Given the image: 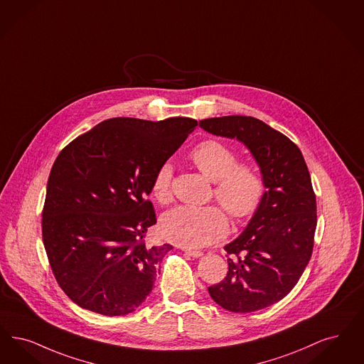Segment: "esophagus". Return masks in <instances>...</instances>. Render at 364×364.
Listing matches in <instances>:
<instances>
[{"instance_id": "obj_1", "label": "esophagus", "mask_w": 364, "mask_h": 364, "mask_svg": "<svg viewBox=\"0 0 364 364\" xmlns=\"http://www.w3.org/2000/svg\"><path fill=\"white\" fill-rule=\"evenodd\" d=\"M181 250H183L184 253H187V255L191 256V257H193V259H198V257L203 256V252H202V250H196V249H188V247H181Z\"/></svg>"}]
</instances>
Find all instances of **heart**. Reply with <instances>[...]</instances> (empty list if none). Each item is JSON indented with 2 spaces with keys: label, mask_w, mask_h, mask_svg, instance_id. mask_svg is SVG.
Here are the masks:
<instances>
[{
  "label": "heart",
  "mask_w": 364,
  "mask_h": 364,
  "mask_svg": "<svg viewBox=\"0 0 364 364\" xmlns=\"http://www.w3.org/2000/svg\"><path fill=\"white\" fill-rule=\"evenodd\" d=\"M195 168L214 181V195L234 220L252 217L265 195V181L259 169L249 162H237V154L215 139L195 146L188 156ZM151 196L160 204L172 200V166L162 164L153 176ZM228 218L218 205H180L161 219V234L176 244L205 247L228 233Z\"/></svg>",
  "instance_id": "heart-1"
}]
</instances>
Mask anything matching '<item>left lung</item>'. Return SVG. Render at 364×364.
<instances>
[{"mask_svg":"<svg viewBox=\"0 0 364 364\" xmlns=\"http://www.w3.org/2000/svg\"><path fill=\"white\" fill-rule=\"evenodd\" d=\"M199 124L247 146L265 181L264 199L247 229L225 247L228 275L208 287L223 309L256 311L283 299L310 262L317 228L310 173L299 147L256 117H210Z\"/></svg>","mask_w":364,"mask_h":364,"instance_id":"1","label":"left lung"}]
</instances>
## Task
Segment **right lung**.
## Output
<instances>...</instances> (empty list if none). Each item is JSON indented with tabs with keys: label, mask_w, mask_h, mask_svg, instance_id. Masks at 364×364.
Listing matches in <instances>:
<instances>
[{
	"label": "right lung",
	"mask_w": 364,
	"mask_h": 364,
	"mask_svg": "<svg viewBox=\"0 0 364 364\" xmlns=\"http://www.w3.org/2000/svg\"><path fill=\"white\" fill-rule=\"evenodd\" d=\"M196 126L191 117H112L62 149L47 181L42 235L59 287L75 305L126 316L153 290L172 245H146L157 222L146 196Z\"/></svg>",
	"instance_id": "add662e5"
}]
</instances>
